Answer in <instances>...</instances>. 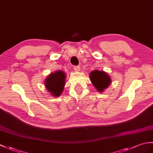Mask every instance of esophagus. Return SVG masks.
Masks as SVG:
<instances>
[{"mask_svg":"<svg viewBox=\"0 0 153 153\" xmlns=\"http://www.w3.org/2000/svg\"><path fill=\"white\" fill-rule=\"evenodd\" d=\"M80 66H74V70L76 71V72H79L80 70Z\"/></svg>","mask_w":153,"mask_h":153,"instance_id":"1","label":"esophagus"}]
</instances>
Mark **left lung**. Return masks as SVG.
Segmentation results:
<instances>
[{"label":"left lung","instance_id":"left-lung-1","mask_svg":"<svg viewBox=\"0 0 153 153\" xmlns=\"http://www.w3.org/2000/svg\"><path fill=\"white\" fill-rule=\"evenodd\" d=\"M90 80L98 92H104L111 83V79L104 71L95 70L89 74Z\"/></svg>","mask_w":153,"mask_h":153}]
</instances>
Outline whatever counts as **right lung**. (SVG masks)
<instances>
[{"label": "right lung", "instance_id": "obj_1", "mask_svg": "<svg viewBox=\"0 0 153 153\" xmlns=\"http://www.w3.org/2000/svg\"><path fill=\"white\" fill-rule=\"evenodd\" d=\"M66 74L59 70L51 73L45 79V87L49 93L54 97L61 95L66 84Z\"/></svg>", "mask_w": 153, "mask_h": 153}]
</instances>
